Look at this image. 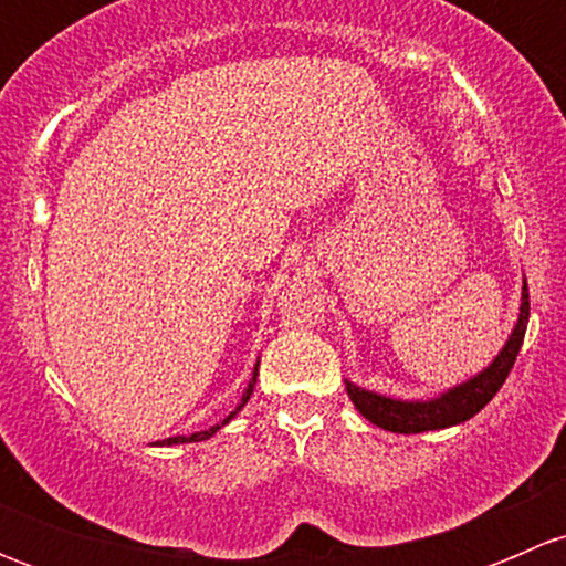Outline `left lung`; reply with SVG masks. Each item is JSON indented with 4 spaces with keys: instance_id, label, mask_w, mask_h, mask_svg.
I'll return each mask as SVG.
<instances>
[{
    "instance_id": "left-lung-1",
    "label": "left lung",
    "mask_w": 566,
    "mask_h": 566,
    "mask_svg": "<svg viewBox=\"0 0 566 566\" xmlns=\"http://www.w3.org/2000/svg\"><path fill=\"white\" fill-rule=\"evenodd\" d=\"M528 325V284L523 282V304H521V317H517L515 331L506 339L504 350L493 358L484 373H479L476 378L465 380V384L454 386L447 394L436 399H427V402H405V399H391L380 397V394L358 389L356 384L347 380V397L353 399V405L358 408V413L364 419H369L373 424L384 427L389 432H427V430H443V427H454L468 421L471 416H476L490 399L499 394L504 380L510 378L512 367H515V358L521 353L523 336H526Z\"/></svg>"
}]
</instances>
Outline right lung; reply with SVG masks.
<instances>
[{
    "mask_svg": "<svg viewBox=\"0 0 566 566\" xmlns=\"http://www.w3.org/2000/svg\"><path fill=\"white\" fill-rule=\"evenodd\" d=\"M256 367H260V364H256ZM256 367H254V375H251V380H249V386H247V391H243V399H241V405H238V408L235 410H232V413L230 416H227V419L224 421H221V424H216V427H210V430H205V432H193V436H177V438H167V441H158V443H161V447H164V443H167V447H172V443H191V441H205V438H210V436H213V432H219L221 430V427H224L227 424V421H230L232 419V416H235L238 413V410H241L243 408V405H247L249 402V397H251V391H254V384H256Z\"/></svg>",
    "mask_w": 566,
    "mask_h": 566,
    "instance_id": "add662e5",
    "label": "right lung"
}]
</instances>
